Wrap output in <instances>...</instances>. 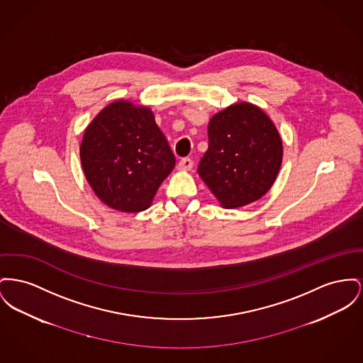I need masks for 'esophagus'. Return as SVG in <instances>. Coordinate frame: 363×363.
<instances>
[{
    "mask_svg": "<svg viewBox=\"0 0 363 363\" xmlns=\"http://www.w3.org/2000/svg\"><path fill=\"white\" fill-rule=\"evenodd\" d=\"M192 167V159H189V157H184V159H181V160H179V163H178V170L189 171Z\"/></svg>",
    "mask_w": 363,
    "mask_h": 363,
    "instance_id": "esophagus-1",
    "label": "esophagus"
}]
</instances>
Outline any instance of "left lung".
I'll list each match as a JSON object with an SVG mask.
<instances>
[{"label":"left lung","mask_w":363,"mask_h":363,"mask_svg":"<svg viewBox=\"0 0 363 363\" xmlns=\"http://www.w3.org/2000/svg\"><path fill=\"white\" fill-rule=\"evenodd\" d=\"M282 163V141L262 108L237 103L208 123V150L197 172L223 208H238L263 197Z\"/></svg>","instance_id":"obj_1"}]
</instances>
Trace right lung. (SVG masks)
Wrapping results in <instances>:
<instances>
[{
	"instance_id": "1",
	"label": "right lung",
	"mask_w": 363,
	"mask_h": 363,
	"mask_svg": "<svg viewBox=\"0 0 363 363\" xmlns=\"http://www.w3.org/2000/svg\"><path fill=\"white\" fill-rule=\"evenodd\" d=\"M81 162L93 192L121 213L150 208L175 157L153 112L116 100L89 123L81 143Z\"/></svg>"
}]
</instances>
